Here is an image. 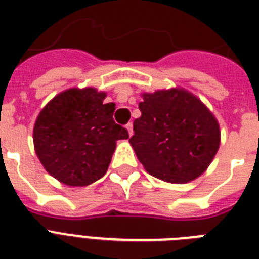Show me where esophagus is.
Masks as SVG:
<instances>
[{"label": "esophagus", "instance_id": "esophagus-1", "mask_svg": "<svg viewBox=\"0 0 259 259\" xmlns=\"http://www.w3.org/2000/svg\"><path fill=\"white\" fill-rule=\"evenodd\" d=\"M126 129H127V132H129V136H132V134H133V123L129 122V123L126 125Z\"/></svg>", "mask_w": 259, "mask_h": 259}]
</instances>
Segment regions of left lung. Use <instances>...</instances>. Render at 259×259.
<instances>
[{
	"label": "left lung",
	"mask_w": 259,
	"mask_h": 259,
	"mask_svg": "<svg viewBox=\"0 0 259 259\" xmlns=\"http://www.w3.org/2000/svg\"><path fill=\"white\" fill-rule=\"evenodd\" d=\"M141 117L129 140L145 169L161 180L184 184L207 169L217 154L221 132L209 110L184 90L144 94Z\"/></svg>",
	"instance_id": "left-lung-1"
}]
</instances>
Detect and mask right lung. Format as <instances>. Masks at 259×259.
<instances>
[{"label":"right lung","mask_w":259,"mask_h":259,"mask_svg":"<svg viewBox=\"0 0 259 259\" xmlns=\"http://www.w3.org/2000/svg\"><path fill=\"white\" fill-rule=\"evenodd\" d=\"M105 93L71 89L38 114L33 129L36 154L47 172L71 187H84L106 173L118 140L129 138L115 123L114 103Z\"/></svg>","instance_id":"right-lung-1"}]
</instances>
